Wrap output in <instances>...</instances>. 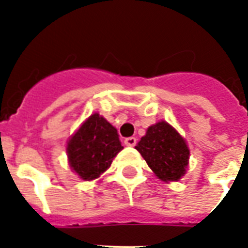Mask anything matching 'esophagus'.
I'll return each mask as SVG.
<instances>
[{
	"mask_svg": "<svg viewBox=\"0 0 248 248\" xmlns=\"http://www.w3.org/2000/svg\"><path fill=\"white\" fill-rule=\"evenodd\" d=\"M124 144H126L127 147H134L136 144V138H134V136L126 138V139H124Z\"/></svg>",
	"mask_w": 248,
	"mask_h": 248,
	"instance_id": "esophagus-1",
	"label": "esophagus"
}]
</instances>
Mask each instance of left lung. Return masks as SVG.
Masks as SVG:
<instances>
[{
	"label": "left lung",
	"mask_w": 248,
	"mask_h": 248,
	"mask_svg": "<svg viewBox=\"0 0 248 248\" xmlns=\"http://www.w3.org/2000/svg\"><path fill=\"white\" fill-rule=\"evenodd\" d=\"M135 148L155 176L165 183L177 181L186 172L190 153L186 141L165 121L148 127Z\"/></svg>",
	"instance_id": "1"
}]
</instances>
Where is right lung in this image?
<instances>
[{
	"mask_svg": "<svg viewBox=\"0 0 248 248\" xmlns=\"http://www.w3.org/2000/svg\"><path fill=\"white\" fill-rule=\"evenodd\" d=\"M122 149L116 127L99 113L91 114L67 143L69 166L82 180L100 176Z\"/></svg>",
	"mask_w": 248,
	"mask_h": 248,
	"instance_id": "right-lung-1",
	"label": "right lung"
}]
</instances>
